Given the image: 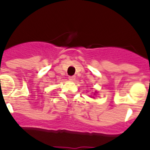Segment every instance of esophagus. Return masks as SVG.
Segmentation results:
<instances>
[{"instance_id":"obj_1","label":"esophagus","mask_w":150,"mask_h":150,"mask_svg":"<svg viewBox=\"0 0 150 150\" xmlns=\"http://www.w3.org/2000/svg\"><path fill=\"white\" fill-rule=\"evenodd\" d=\"M68 79L71 80V81H74L75 80V79H76V76H70L68 77Z\"/></svg>"}]
</instances>
